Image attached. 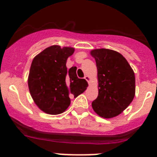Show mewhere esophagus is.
I'll return each instance as SVG.
<instances>
[{"instance_id":"1","label":"esophagus","mask_w":157,"mask_h":157,"mask_svg":"<svg viewBox=\"0 0 157 157\" xmlns=\"http://www.w3.org/2000/svg\"><path fill=\"white\" fill-rule=\"evenodd\" d=\"M84 78H85V79H86V81H87V82H89V83L90 82V78L89 77V76H88V75H86V76H85V77H84Z\"/></svg>"}]
</instances>
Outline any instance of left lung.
Instances as JSON below:
<instances>
[{
	"label": "left lung",
	"mask_w": 157,
	"mask_h": 157,
	"mask_svg": "<svg viewBox=\"0 0 157 157\" xmlns=\"http://www.w3.org/2000/svg\"><path fill=\"white\" fill-rule=\"evenodd\" d=\"M98 68V96L92 102L101 117H115L129 106L135 95L134 72L122 54L108 48L90 52Z\"/></svg>",
	"instance_id": "1"
}]
</instances>
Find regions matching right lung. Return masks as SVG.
<instances>
[{
    "instance_id": "obj_1",
    "label": "right lung",
    "mask_w": 157,
    "mask_h": 157,
    "mask_svg": "<svg viewBox=\"0 0 157 157\" xmlns=\"http://www.w3.org/2000/svg\"><path fill=\"white\" fill-rule=\"evenodd\" d=\"M75 48L52 45L37 54L30 66L28 87L37 106L47 114L64 112L71 104L70 96L77 98L86 90L88 83L78 78L76 67L67 71V59Z\"/></svg>"
}]
</instances>
